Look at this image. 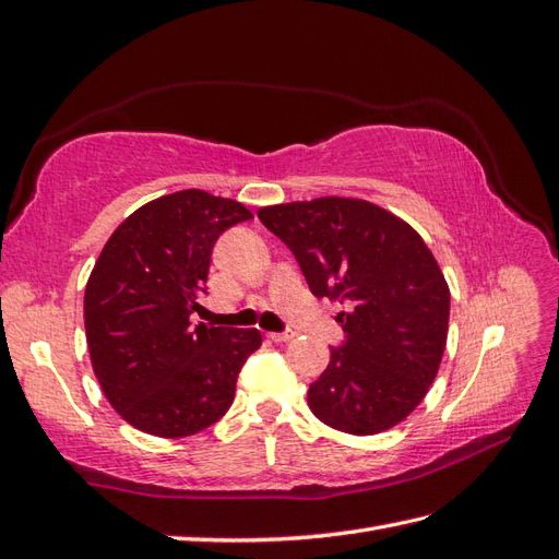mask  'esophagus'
<instances>
[{"mask_svg":"<svg viewBox=\"0 0 559 559\" xmlns=\"http://www.w3.org/2000/svg\"><path fill=\"white\" fill-rule=\"evenodd\" d=\"M269 338L274 343H290L295 338V333H288V331H285V333H269Z\"/></svg>","mask_w":559,"mask_h":559,"instance_id":"esophagus-1","label":"esophagus"}]
</instances>
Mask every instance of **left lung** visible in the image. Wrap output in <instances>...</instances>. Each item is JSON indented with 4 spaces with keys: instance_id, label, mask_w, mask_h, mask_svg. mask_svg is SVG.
Instances as JSON below:
<instances>
[{
    "instance_id": "obj_1",
    "label": "left lung",
    "mask_w": 559,
    "mask_h": 559,
    "mask_svg": "<svg viewBox=\"0 0 559 559\" xmlns=\"http://www.w3.org/2000/svg\"><path fill=\"white\" fill-rule=\"evenodd\" d=\"M257 216L288 245L311 293L347 305L345 343L309 385V409L343 433L393 428L424 400L445 353L450 288L436 257L367 200L274 204Z\"/></svg>"
}]
</instances>
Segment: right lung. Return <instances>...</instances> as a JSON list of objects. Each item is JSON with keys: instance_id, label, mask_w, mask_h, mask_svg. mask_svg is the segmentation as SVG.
<instances>
[{"instance_id": "1", "label": "right lung", "mask_w": 559, "mask_h": 559, "mask_svg": "<svg viewBox=\"0 0 559 559\" xmlns=\"http://www.w3.org/2000/svg\"><path fill=\"white\" fill-rule=\"evenodd\" d=\"M252 218L236 200L180 190L142 204L111 233L85 285L90 359L109 405L140 431L186 438L216 424L257 329L198 323L214 242Z\"/></svg>"}]
</instances>
